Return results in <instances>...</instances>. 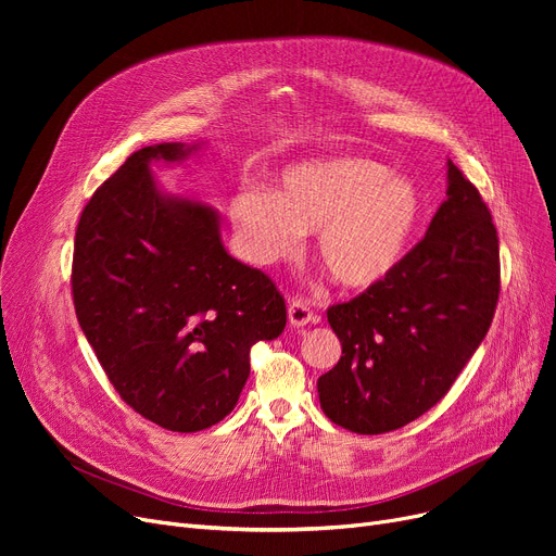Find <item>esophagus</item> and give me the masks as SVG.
Returning a JSON list of instances; mask_svg holds the SVG:
<instances>
[{
    "mask_svg": "<svg viewBox=\"0 0 556 556\" xmlns=\"http://www.w3.org/2000/svg\"><path fill=\"white\" fill-rule=\"evenodd\" d=\"M315 315L311 311V304L304 298H293L288 302V323L293 327H306L308 323H313Z\"/></svg>",
    "mask_w": 556,
    "mask_h": 556,
    "instance_id": "1",
    "label": "esophagus"
}]
</instances>
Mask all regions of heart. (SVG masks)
<instances>
[{
    "label": "heart",
    "instance_id": "1",
    "mask_svg": "<svg viewBox=\"0 0 556 556\" xmlns=\"http://www.w3.org/2000/svg\"><path fill=\"white\" fill-rule=\"evenodd\" d=\"M229 216L245 256L273 266L317 231V258L352 290L388 279L410 252L424 218L415 180L367 157H333L283 170L273 191L241 189Z\"/></svg>",
    "mask_w": 556,
    "mask_h": 556
}]
</instances>
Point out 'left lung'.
I'll use <instances>...</instances> for the list:
<instances>
[{
  "label": "left lung",
  "mask_w": 556,
  "mask_h": 556,
  "mask_svg": "<svg viewBox=\"0 0 556 556\" xmlns=\"http://www.w3.org/2000/svg\"><path fill=\"white\" fill-rule=\"evenodd\" d=\"M501 295L498 231L448 160L446 200L401 266L327 311L338 365L317 378L325 415L358 434L415 421L442 401L484 340Z\"/></svg>",
  "instance_id": "1"
}]
</instances>
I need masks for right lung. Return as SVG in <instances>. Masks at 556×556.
Segmentation results:
<instances>
[{
  "label": "right lung",
  "instance_id": "1",
  "mask_svg": "<svg viewBox=\"0 0 556 556\" xmlns=\"http://www.w3.org/2000/svg\"><path fill=\"white\" fill-rule=\"evenodd\" d=\"M195 149L170 141L132 153L85 204L72 263L78 325L110 383L173 432L225 419L252 344L286 327L277 286L227 254L210 204L157 189L151 162Z\"/></svg>",
  "mask_w": 556,
  "mask_h": 556
}]
</instances>
